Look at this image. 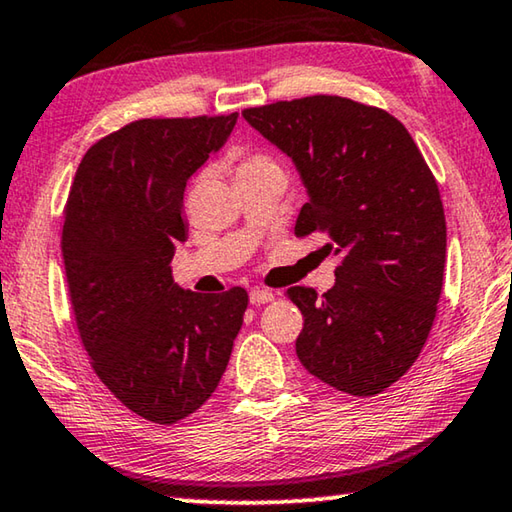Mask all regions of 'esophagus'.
<instances>
[{
  "label": "esophagus",
  "instance_id": "esophagus-1",
  "mask_svg": "<svg viewBox=\"0 0 512 512\" xmlns=\"http://www.w3.org/2000/svg\"><path fill=\"white\" fill-rule=\"evenodd\" d=\"M250 302L253 305H266V302H273L275 300V293L268 291V289H253L250 291Z\"/></svg>",
  "mask_w": 512,
  "mask_h": 512
}]
</instances>
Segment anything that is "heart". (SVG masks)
Returning a JSON list of instances; mask_svg holds the SVG:
<instances>
[{"instance_id": "heart-1", "label": "heart", "mask_w": 512, "mask_h": 512, "mask_svg": "<svg viewBox=\"0 0 512 512\" xmlns=\"http://www.w3.org/2000/svg\"><path fill=\"white\" fill-rule=\"evenodd\" d=\"M230 160L235 162V176H264V173H282L280 164L271 153L259 149H237L230 153Z\"/></svg>"}]
</instances>
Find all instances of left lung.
Instances as JSON below:
<instances>
[{
	"label": "left lung",
	"instance_id": "1",
	"mask_svg": "<svg viewBox=\"0 0 512 512\" xmlns=\"http://www.w3.org/2000/svg\"><path fill=\"white\" fill-rule=\"evenodd\" d=\"M241 115L296 162L309 203L296 237L341 255L323 296L291 287L305 318L296 354L354 397L395 384L427 343L443 291L447 225L418 144L386 110L336 94L275 101Z\"/></svg>",
	"mask_w": 512,
	"mask_h": 512
}]
</instances>
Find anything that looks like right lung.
<instances>
[{
    "label": "right lung",
    "instance_id": "right-lung-1",
    "mask_svg": "<svg viewBox=\"0 0 512 512\" xmlns=\"http://www.w3.org/2000/svg\"><path fill=\"white\" fill-rule=\"evenodd\" d=\"M237 112L137 119L94 142L63 212L76 327L97 377L140 418L176 424L201 409L230 361L248 293L178 289L187 180L219 151Z\"/></svg>",
    "mask_w": 512,
    "mask_h": 512
}]
</instances>
